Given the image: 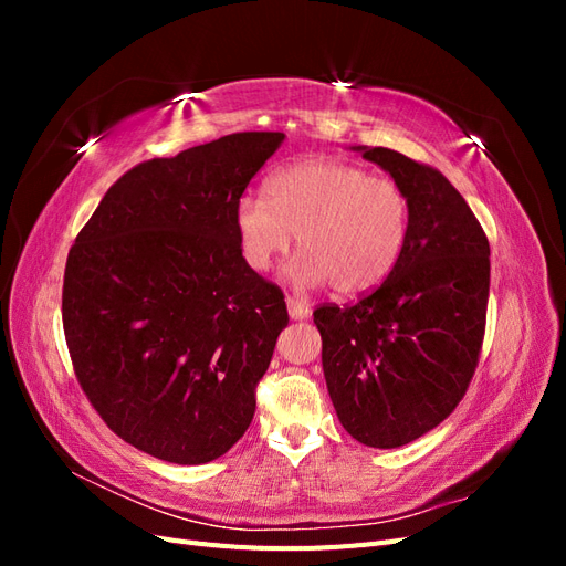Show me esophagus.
<instances>
[{"label":"esophagus","instance_id":"1","mask_svg":"<svg viewBox=\"0 0 566 566\" xmlns=\"http://www.w3.org/2000/svg\"><path fill=\"white\" fill-rule=\"evenodd\" d=\"M287 312H290V318L295 321H302V318H310L312 316V304L306 300H300V297H290L287 295Z\"/></svg>","mask_w":566,"mask_h":566}]
</instances>
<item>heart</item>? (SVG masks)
Wrapping results in <instances>:
<instances>
[{"mask_svg": "<svg viewBox=\"0 0 566 566\" xmlns=\"http://www.w3.org/2000/svg\"><path fill=\"white\" fill-rule=\"evenodd\" d=\"M245 262L266 271L290 248L287 266L302 285L364 295L399 264L410 235V200L389 177L339 160L295 163L269 179V200L245 193L235 205Z\"/></svg>", "mask_w": 566, "mask_h": 566, "instance_id": "obj_1", "label": "heart"}]
</instances>
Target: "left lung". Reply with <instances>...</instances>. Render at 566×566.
Wrapping results in <instances>:
<instances>
[{
	"label": "left lung",
	"mask_w": 566,
	"mask_h": 566,
	"mask_svg": "<svg viewBox=\"0 0 566 566\" xmlns=\"http://www.w3.org/2000/svg\"><path fill=\"white\" fill-rule=\"evenodd\" d=\"M410 200V235L389 276L354 304H323V375L342 427L397 449L447 420L482 352L489 238L439 169L389 148L358 146Z\"/></svg>",
	"instance_id": "1"
}]
</instances>
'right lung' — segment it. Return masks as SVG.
Masks as SVG:
<instances>
[{
	"label": "right lung",
	"instance_id": "right-lung-1",
	"mask_svg": "<svg viewBox=\"0 0 566 566\" xmlns=\"http://www.w3.org/2000/svg\"><path fill=\"white\" fill-rule=\"evenodd\" d=\"M283 139L241 132L139 163L67 252L63 331L77 382L153 458L210 462L252 422L287 310L245 262L235 205Z\"/></svg>",
	"mask_w": 566,
	"mask_h": 566
}]
</instances>
